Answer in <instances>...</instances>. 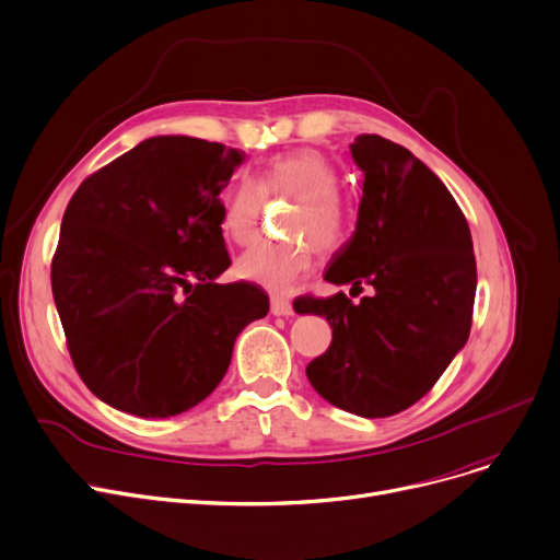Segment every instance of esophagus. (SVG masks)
<instances>
[{
  "label": "esophagus",
  "instance_id": "1",
  "mask_svg": "<svg viewBox=\"0 0 560 560\" xmlns=\"http://www.w3.org/2000/svg\"><path fill=\"white\" fill-rule=\"evenodd\" d=\"M271 314L273 316H291L293 314V307L289 301L284 299H271Z\"/></svg>",
  "mask_w": 560,
  "mask_h": 560
}]
</instances>
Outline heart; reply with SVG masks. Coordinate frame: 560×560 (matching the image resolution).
<instances>
[{"label": "heart", "instance_id": "b5f03b06", "mask_svg": "<svg viewBox=\"0 0 560 560\" xmlns=\"http://www.w3.org/2000/svg\"><path fill=\"white\" fill-rule=\"evenodd\" d=\"M339 176L332 162L314 149H295L273 158L257 183L244 180L223 199L221 233L235 244L257 235L265 194L299 201L291 223L295 242H257L237 259V276L269 291H289L314 265L318 253L335 250L346 230L343 208L337 196Z\"/></svg>", "mask_w": 560, "mask_h": 560}]
</instances>
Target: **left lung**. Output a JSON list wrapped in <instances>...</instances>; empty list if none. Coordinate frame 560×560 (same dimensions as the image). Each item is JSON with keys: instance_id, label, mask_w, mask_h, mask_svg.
I'll return each instance as SVG.
<instances>
[{"instance_id": "8db88e82", "label": "left lung", "mask_w": 560, "mask_h": 560, "mask_svg": "<svg viewBox=\"0 0 560 560\" xmlns=\"http://www.w3.org/2000/svg\"><path fill=\"white\" fill-rule=\"evenodd\" d=\"M364 174L352 237L325 280L371 284L301 299L299 314L325 316L332 343L307 377L327 402L364 418L405 411L430 390L468 341L477 265L468 221L441 178L405 147L380 136L350 144Z\"/></svg>"}]
</instances>
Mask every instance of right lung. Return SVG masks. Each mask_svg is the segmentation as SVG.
<instances>
[{"label":"right lung","instance_id":"add662e5","mask_svg":"<svg viewBox=\"0 0 560 560\" xmlns=\"http://www.w3.org/2000/svg\"><path fill=\"white\" fill-rule=\"evenodd\" d=\"M246 153L155 136L81 183L62 214L51 291L74 366L98 400L178 416L223 380L244 327L269 312L230 267L221 189Z\"/></svg>","mask_w":560,"mask_h":560}]
</instances>
